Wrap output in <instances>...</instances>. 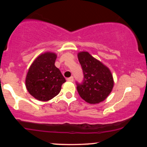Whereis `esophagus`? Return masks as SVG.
<instances>
[{"label": "esophagus", "mask_w": 147, "mask_h": 147, "mask_svg": "<svg viewBox=\"0 0 147 147\" xmlns=\"http://www.w3.org/2000/svg\"><path fill=\"white\" fill-rule=\"evenodd\" d=\"M67 80L68 81H69V82H73L74 81V78H73V77H69V78H68L67 79Z\"/></svg>", "instance_id": "esophagus-1"}]
</instances>
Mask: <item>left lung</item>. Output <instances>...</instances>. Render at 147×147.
Wrapping results in <instances>:
<instances>
[{
  "label": "left lung",
  "mask_w": 147,
  "mask_h": 147,
  "mask_svg": "<svg viewBox=\"0 0 147 147\" xmlns=\"http://www.w3.org/2000/svg\"><path fill=\"white\" fill-rule=\"evenodd\" d=\"M84 74L82 83L76 82L79 95L90 104H98L109 96L113 87V79L109 69L88 52L78 54Z\"/></svg>",
  "instance_id": "left-lung-1"
}]
</instances>
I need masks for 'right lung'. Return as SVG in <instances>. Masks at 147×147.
Instances as JSON below:
<instances>
[{
  "label": "right lung",
  "mask_w": 147,
  "mask_h": 147,
  "mask_svg": "<svg viewBox=\"0 0 147 147\" xmlns=\"http://www.w3.org/2000/svg\"><path fill=\"white\" fill-rule=\"evenodd\" d=\"M57 55L46 52L33 62L27 74L25 84L28 92L40 101H48L59 93L65 82L59 69L55 65Z\"/></svg>",
  "instance_id": "1"
}]
</instances>
